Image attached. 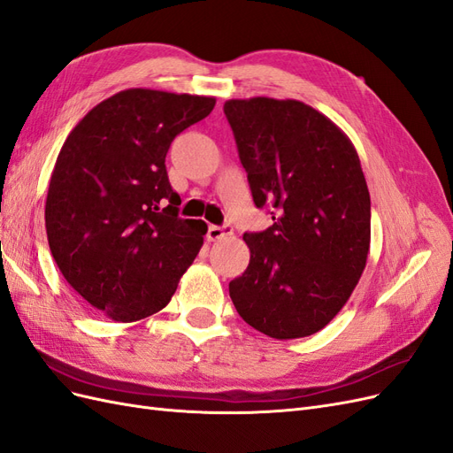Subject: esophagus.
<instances>
[{
  "mask_svg": "<svg viewBox=\"0 0 453 453\" xmlns=\"http://www.w3.org/2000/svg\"><path fill=\"white\" fill-rule=\"evenodd\" d=\"M232 232H234V228H232L230 225H223V226L211 225L208 228V240L210 242H219V240H223L226 236H232Z\"/></svg>",
  "mask_w": 453,
  "mask_h": 453,
  "instance_id": "34e87169",
  "label": "esophagus"
}]
</instances>
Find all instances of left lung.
Instances as JSON below:
<instances>
[{"label": "left lung", "instance_id": "left-lung-1", "mask_svg": "<svg viewBox=\"0 0 453 453\" xmlns=\"http://www.w3.org/2000/svg\"><path fill=\"white\" fill-rule=\"evenodd\" d=\"M257 208L273 225L245 232L250 266L228 283L240 318L270 338L321 331L366 266L370 195L359 155L334 122L298 100L225 102Z\"/></svg>", "mask_w": 453, "mask_h": 453}]
</instances>
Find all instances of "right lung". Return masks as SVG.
<instances>
[{
	"label": "right lung",
	"instance_id": "obj_1",
	"mask_svg": "<svg viewBox=\"0 0 453 453\" xmlns=\"http://www.w3.org/2000/svg\"><path fill=\"white\" fill-rule=\"evenodd\" d=\"M213 105L211 96L120 90L60 149L45 203L49 248L65 281L109 319L160 311L202 248L208 225L177 215L166 153Z\"/></svg>",
	"mask_w": 453,
	"mask_h": 453
}]
</instances>
